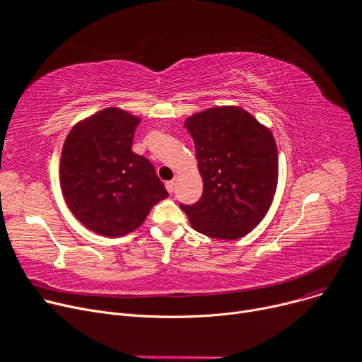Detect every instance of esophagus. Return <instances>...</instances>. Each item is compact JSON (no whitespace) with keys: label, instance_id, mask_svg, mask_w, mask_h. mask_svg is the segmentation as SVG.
Returning a JSON list of instances; mask_svg holds the SVG:
<instances>
[{"label":"esophagus","instance_id":"esophagus-1","mask_svg":"<svg viewBox=\"0 0 362 362\" xmlns=\"http://www.w3.org/2000/svg\"><path fill=\"white\" fill-rule=\"evenodd\" d=\"M165 187H166V190H168L169 193H174V190H175V182H174V181H166Z\"/></svg>","mask_w":362,"mask_h":362}]
</instances>
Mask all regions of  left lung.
I'll return each mask as SVG.
<instances>
[{
  "label": "left lung",
  "mask_w": 362,
  "mask_h": 362,
  "mask_svg": "<svg viewBox=\"0 0 362 362\" xmlns=\"http://www.w3.org/2000/svg\"><path fill=\"white\" fill-rule=\"evenodd\" d=\"M184 125L194 141L203 194L181 209L204 235H246L264 219L277 190L279 154L271 131L237 106L194 113Z\"/></svg>",
  "instance_id": "8db88e82"
}]
</instances>
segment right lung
<instances>
[{
	"instance_id": "1",
	"label": "right lung",
	"mask_w": 362,
	"mask_h": 362,
	"mask_svg": "<svg viewBox=\"0 0 362 362\" xmlns=\"http://www.w3.org/2000/svg\"><path fill=\"white\" fill-rule=\"evenodd\" d=\"M139 124L140 117L107 107L78 122L64 140L63 197L82 226L100 235L132 233L168 197L151 162L132 151Z\"/></svg>"
}]
</instances>
